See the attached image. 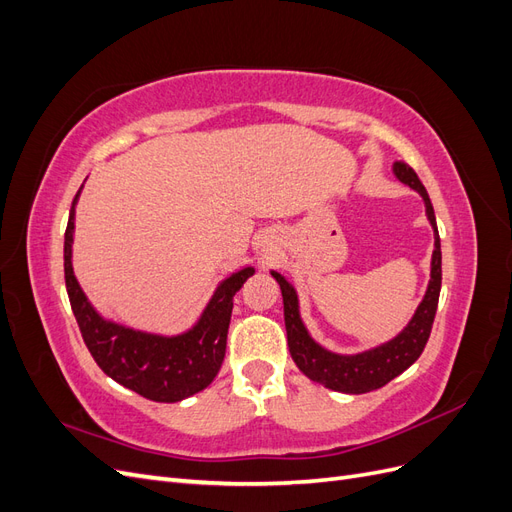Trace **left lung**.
I'll list each match as a JSON object with an SVG mask.
<instances>
[{"label":"left lung","mask_w":512,"mask_h":512,"mask_svg":"<svg viewBox=\"0 0 512 512\" xmlns=\"http://www.w3.org/2000/svg\"><path fill=\"white\" fill-rule=\"evenodd\" d=\"M393 175L423 198L427 220L433 228V254H431V271H429V284L425 290V297L421 303H418L410 322L395 337H391L389 342L363 352H356V354H339L320 346L312 337V333L307 331L305 322L301 318L297 288H294L282 273L271 271L275 282L282 288L284 322H286L288 348H290L292 361L297 363V367L309 380L327 386L331 391L361 395V393L376 391L380 386L389 384L399 374H404V371L425 350L433 318H436L440 286H442V250H440L436 215H433V207H431L425 185L406 162H395Z\"/></svg>","instance_id":"1"}]
</instances>
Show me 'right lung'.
Segmentation results:
<instances>
[{
    "label": "right lung",
    "mask_w": 512,
    "mask_h": 512,
    "mask_svg": "<svg viewBox=\"0 0 512 512\" xmlns=\"http://www.w3.org/2000/svg\"><path fill=\"white\" fill-rule=\"evenodd\" d=\"M83 190V185H81ZM81 190L70 209L64 239L66 288L85 344L108 378L151 401L175 404L200 393L213 382L226 354L232 299L256 269L247 265L215 286L211 299L190 329L175 335L151 333L104 318L89 303L72 267L74 215Z\"/></svg>",
    "instance_id": "right-lung-1"
}]
</instances>
